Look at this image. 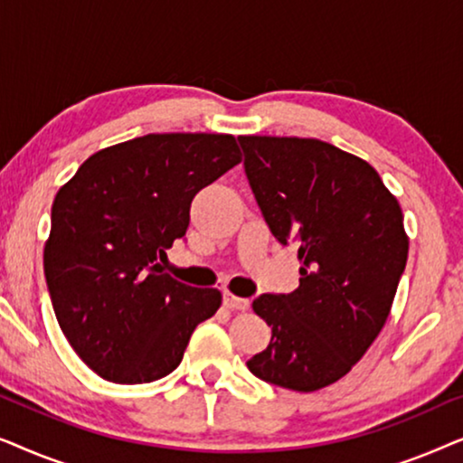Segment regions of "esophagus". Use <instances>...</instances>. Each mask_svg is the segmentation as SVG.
Segmentation results:
<instances>
[{"mask_svg":"<svg viewBox=\"0 0 463 463\" xmlns=\"http://www.w3.org/2000/svg\"><path fill=\"white\" fill-rule=\"evenodd\" d=\"M223 303L230 309H240V312H244V309L250 307V301L249 299H242V297H236L232 293H225L223 295Z\"/></svg>","mask_w":463,"mask_h":463,"instance_id":"34e87169","label":"esophagus"}]
</instances>
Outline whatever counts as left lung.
<instances>
[{
	"instance_id": "1",
	"label": "left lung",
	"mask_w": 463,
	"mask_h": 463,
	"mask_svg": "<svg viewBox=\"0 0 463 463\" xmlns=\"http://www.w3.org/2000/svg\"><path fill=\"white\" fill-rule=\"evenodd\" d=\"M244 173L278 242L299 249V288L261 295L271 341L246 366L297 392L345 375L388 320L407 265L398 200L377 170L316 138L238 137Z\"/></svg>"
}]
</instances>
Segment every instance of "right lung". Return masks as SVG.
I'll list each match as a JSON object with an SVG mask.
<instances>
[{"label":"right lung","mask_w":463,"mask_h":463,"mask_svg":"<svg viewBox=\"0 0 463 463\" xmlns=\"http://www.w3.org/2000/svg\"><path fill=\"white\" fill-rule=\"evenodd\" d=\"M242 160L232 135H147L88 157L59 189L43 274L61 331L113 383H149L181 364L194 328L217 312L157 263L185 238L194 195Z\"/></svg>","instance_id":"obj_1"}]
</instances>
